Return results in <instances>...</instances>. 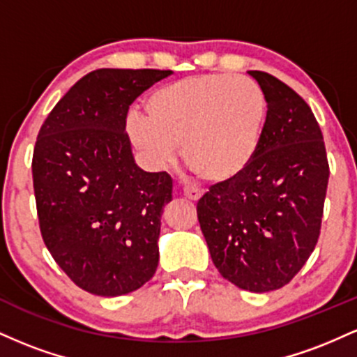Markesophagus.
<instances>
[{"label":"esophagus","instance_id":"34e87169","mask_svg":"<svg viewBox=\"0 0 357 357\" xmlns=\"http://www.w3.org/2000/svg\"><path fill=\"white\" fill-rule=\"evenodd\" d=\"M183 192L188 199H191V202H198V199L203 196V191L198 190V188H195V186H184Z\"/></svg>","mask_w":357,"mask_h":357}]
</instances>
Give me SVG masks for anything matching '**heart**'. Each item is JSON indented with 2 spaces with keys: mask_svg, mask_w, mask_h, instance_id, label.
<instances>
[{
  "mask_svg": "<svg viewBox=\"0 0 357 357\" xmlns=\"http://www.w3.org/2000/svg\"><path fill=\"white\" fill-rule=\"evenodd\" d=\"M127 119L132 144L155 167L181 158L208 181H227L250 165L267 116V99L247 77L198 75L171 82Z\"/></svg>",
  "mask_w": 357,
  "mask_h": 357,
  "instance_id": "heart-1",
  "label": "heart"
}]
</instances>
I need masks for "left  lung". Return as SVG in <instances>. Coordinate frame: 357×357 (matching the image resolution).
<instances>
[{
    "instance_id": "8db88e82",
    "label": "left lung",
    "mask_w": 357,
    "mask_h": 357,
    "mask_svg": "<svg viewBox=\"0 0 357 357\" xmlns=\"http://www.w3.org/2000/svg\"><path fill=\"white\" fill-rule=\"evenodd\" d=\"M248 73L268 104L257 153L240 174L213 184L196 211L218 272L260 294L289 284L314 252L329 162L307 102L267 72Z\"/></svg>"
}]
</instances>
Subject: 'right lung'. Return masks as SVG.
Segmentation results:
<instances>
[{
	"label": "right lung",
	"instance_id": "obj_1",
	"mask_svg": "<svg viewBox=\"0 0 357 357\" xmlns=\"http://www.w3.org/2000/svg\"><path fill=\"white\" fill-rule=\"evenodd\" d=\"M167 75L153 68L90 72L36 137L31 173L42 238L73 284L96 296L137 290L158 268L173 179L134 162L126 119L129 105Z\"/></svg>",
	"mask_w": 357,
	"mask_h": 357
}]
</instances>
